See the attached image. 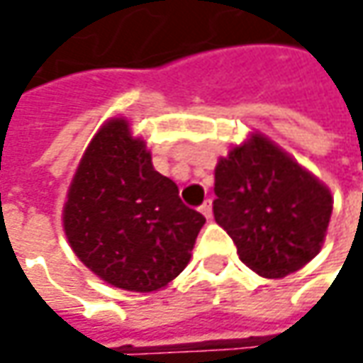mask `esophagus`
I'll return each mask as SVG.
<instances>
[{
  "label": "esophagus",
  "mask_w": 363,
  "mask_h": 363,
  "mask_svg": "<svg viewBox=\"0 0 363 363\" xmlns=\"http://www.w3.org/2000/svg\"><path fill=\"white\" fill-rule=\"evenodd\" d=\"M200 212H202L203 216L210 220V218H212V202H210V200H206V202L200 206Z\"/></svg>",
  "instance_id": "1"
}]
</instances>
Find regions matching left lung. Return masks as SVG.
Here are the masks:
<instances>
[{
    "mask_svg": "<svg viewBox=\"0 0 363 363\" xmlns=\"http://www.w3.org/2000/svg\"><path fill=\"white\" fill-rule=\"evenodd\" d=\"M214 179V218L257 274L283 279L321 250L331 191L262 133L230 147Z\"/></svg>",
    "mask_w": 363,
    "mask_h": 363,
    "instance_id": "left-lung-1",
    "label": "left lung"
}]
</instances>
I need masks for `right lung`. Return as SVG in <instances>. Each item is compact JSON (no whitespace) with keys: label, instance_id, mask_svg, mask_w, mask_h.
<instances>
[{"label":"right lung","instance_id":"obj_1","mask_svg":"<svg viewBox=\"0 0 363 363\" xmlns=\"http://www.w3.org/2000/svg\"><path fill=\"white\" fill-rule=\"evenodd\" d=\"M203 222L174 182L155 172L145 141L123 117L106 121L91 139L62 210L64 234L82 264L133 293L172 283Z\"/></svg>","mask_w":363,"mask_h":363}]
</instances>
